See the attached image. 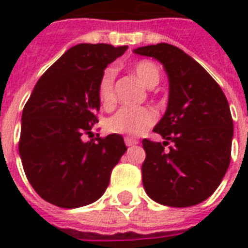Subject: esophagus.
I'll list each match as a JSON object with an SVG mask.
<instances>
[{
	"mask_svg": "<svg viewBox=\"0 0 248 248\" xmlns=\"http://www.w3.org/2000/svg\"><path fill=\"white\" fill-rule=\"evenodd\" d=\"M124 143H126V146H134V145H138L140 142H138V140H133V138L126 137V138H124Z\"/></svg>",
	"mask_w": 248,
	"mask_h": 248,
	"instance_id": "obj_1",
	"label": "esophagus"
}]
</instances>
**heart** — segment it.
<instances>
[{"label": "heart", "mask_w": 248, "mask_h": 248, "mask_svg": "<svg viewBox=\"0 0 248 248\" xmlns=\"http://www.w3.org/2000/svg\"><path fill=\"white\" fill-rule=\"evenodd\" d=\"M134 76L140 79L143 86L154 87L159 82V69L155 63L150 61H140L135 63L133 67ZM114 79H115V69L113 66L106 67L99 77L98 81V99L103 108L110 110L114 108L117 102L115 89H114ZM156 114L150 108H122L118 111L108 118L105 127L108 133L113 134L129 135V137H140L153 124H155Z\"/></svg>", "instance_id": "obj_1"}]
</instances>
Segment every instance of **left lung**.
I'll return each mask as SVG.
<instances>
[{
    "mask_svg": "<svg viewBox=\"0 0 248 248\" xmlns=\"http://www.w3.org/2000/svg\"><path fill=\"white\" fill-rule=\"evenodd\" d=\"M134 53L155 58L169 77L167 108L154 127L165 140H142L143 187L165 206L198 204L218 188L229 169L234 124L227 98L213 77L177 46L156 44ZM169 141L173 146L167 152Z\"/></svg>",
    "mask_w": 248,
    "mask_h": 248,
    "instance_id": "8db88e82",
    "label": "left lung"
}]
</instances>
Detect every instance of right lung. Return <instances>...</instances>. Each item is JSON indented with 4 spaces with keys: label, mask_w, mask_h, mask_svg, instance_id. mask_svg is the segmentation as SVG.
<instances>
[{
    "label": "right lung",
    "mask_w": 248,
    "mask_h": 248,
    "mask_svg": "<svg viewBox=\"0 0 248 248\" xmlns=\"http://www.w3.org/2000/svg\"><path fill=\"white\" fill-rule=\"evenodd\" d=\"M127 50L108 44L70 47L44 73L22 111L19 156L35 192L46 202L76 208L95 202L127 147L124 137L82 140L101 103L98 81L108 63Z\"/></svg>",
    "instance_id": "1"
}]
</instances>
